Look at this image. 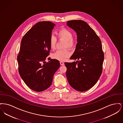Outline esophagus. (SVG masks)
Returning a JSON list of instances; mask_svg holds the SVG:
<instances>
[{
  "label": "esophagus",
  "mask_w": 123,
  "mask_h": 123,
  "mask_svg": "<svg viewBox=\"0 0 123 123\" xmlns=\"http://www.w3.org/2000/svg\"><path fill=\"white\" fill-rule=\"evenodd\" d=\"M60 64L61 65H64V63L63 62H62V61H60Z\"/></svg>",
  "instance_id": "esophagus-1"
}]
</instances>
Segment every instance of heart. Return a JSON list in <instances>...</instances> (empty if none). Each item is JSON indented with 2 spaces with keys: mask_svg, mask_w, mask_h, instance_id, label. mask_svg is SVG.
Masks as SVG:
<instances>
[{
  "mask_svg": "<svg viewBox=\"0 0 123 123\" xmlns=\"http://www.w3.org/2000/svg\"><path fill=\"white\" fill-rule=\"evenodd\" d=\"M57 35L58 39L64 40V48L68 47L70 49H72L76 46L77 40L75 37H73V34L71 31L66 28H61L57 32ZM57 41V38L53 35L50 36L49 39L50 47L51 49L55 48ZM70 52L67 49L57 50L52 54L53 59L59 61H64L70 56Z\"/></svg>",
  "mask_w": 123,
  "mask_h": 123,
  "instance_id": "obj_1",
  "label": "heart"
}]
</instances>
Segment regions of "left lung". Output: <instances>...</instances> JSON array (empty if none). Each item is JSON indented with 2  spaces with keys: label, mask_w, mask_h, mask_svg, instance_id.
Returning <instances> with one entry per match:
<instances>
[{
  "label": "left lung",
  "mask_w": 123,
  "mask_h": 123,
  "mask_svg": "<svg viewBox=\"0 0 123 123\" xmlns=\"http://www.w3.org/2000/svg\"><path fill=\"white\" fill-rule=\"evenodd\" d=\"M67 25L76 32L77 36L76 48L70 58L77 61L64 63L67 78L73 88L85 91L96 83L102 72L104 55L101 42L94 30L83 21H69Z\"/></svg>",
  "instance_id": "1"
}]
</instances>
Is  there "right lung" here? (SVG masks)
<instances>
[{
  "mask_svg": "<svg viewBox=\"0 0 123 123\" xmlns=\"http://www.w3.org/2000/svg\"><path fill=\"white\" fill-rule=\"evenodd\" d=\"M55 25L49 21L39 22L21 41L17 57L18 71L26 84L36 92L44 91L51 86L53 76L60 66L59 60L50 58L45 64L51 49L49 39Z\"/></svg>",
  "mask_w": 123,
  "mask_h": 123,
  "instance_id": "obj_1",
  "label": "right lung"
}]
</instances>
